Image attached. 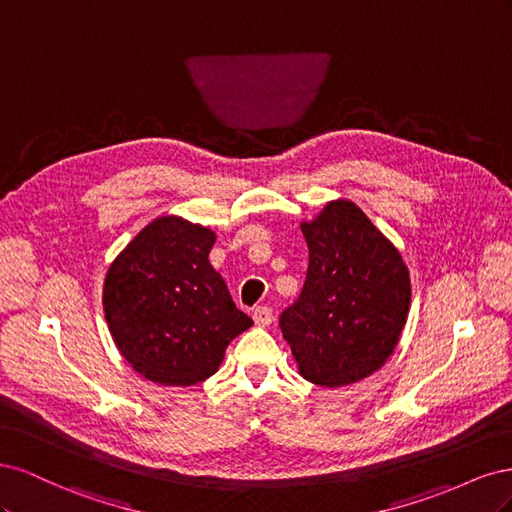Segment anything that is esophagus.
Here are the masks:
<instances>
[{
    "label": "esophagus",
    "mask_w": 512,
    "mask_h": 512,
    "mask_svg": "<svg viewBox=\"0 0 512 512\" xmlns=\"http://www.w3.org/2000/svg\"><path fill=\"white\" fill-rule=\"evenodd\" d=\"M254 322L258 324V327H269V324L273 322V312H271V307H267V305H258V307L254 309Z\"/></svg>",
    "instance_id": "34e87169"
}]
</instances>
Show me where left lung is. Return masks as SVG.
<instances>
[{
	"label": "left lung",
	"mask_w": 512,
	"mask_h": 512,
	"mask_svg": "<svg viewBox=\"0 0 512 512\" xmlns=\"http://www.w3.org/2000/svg\"><path fill=\"white\" fill-rule=\"evenodd\" d=\"M309 265L299 299L280 316L301 376L344 386L393 354L410 309V273L395 245L350 200L303 224Z\"/></svg>",
	"instance_id": "8db88e82"
}]
</instances>
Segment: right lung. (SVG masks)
<instances>
[{"instance_id":"right-lung-1","label":"right lung","mask_w":512,"mask_h":512,"mask_svg":"<svg viewBox=\"0 0 512 512\" xmlns=\"http://www.w3.org/2000/svg\"><path fill=\"white\" fill-rule=\"evenodd\" d=\"M213 241L205 226L160 218L106 273L108 329L123 359L151 382H203L218 371L230 339L252 327L211 267Z\"/></svg>"}]
</instances>
